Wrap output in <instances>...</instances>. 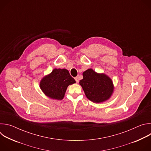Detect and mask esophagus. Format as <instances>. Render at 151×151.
I'll return each mask as SVG.
<instances>
[{
  "instance_id": "obj_1",
  "label": "esophagus",
  "mask_w": 151,
  "mask_h": 151,
  "mask_svg": "<svg viewBox=\"0 0 151 151\" xmlns=\"http://www.w3.org/2000/svg\"><path fill=\"white\" fill-rule=\"evenodd\" d=\"M75 81H76V82L77 83H78V82H79V77H78V76L75 77Z\"/></svg>"
}]
</instances>
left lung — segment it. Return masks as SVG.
I'll return each instance as SVG.
<instances>
[{"label":"left lung","mask_w":151,"mask_h":151,"mask_svg":"<svg viewBox=\"0 0 151 151\" xmlns=\"http://www.w3.org/2000/svg\"><path fill=\"white\" fill-rule=\"evenodd\" d=\"M79 84L87 97L94 103L106 101L114 91L112 80L104 74L97 73L91 69L83 73V79Z\"/></svg>","instance_id":"obj_1"}]
</instances>
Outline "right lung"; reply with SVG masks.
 <instances>
[{
  "label": "right lung",
  "instance_id": "obj_1",
  "mask_svg": "<svg viewBox=\"0 0 151 151\" xmlns=\"http://www.w3.org/2000/svg\"><path fill=\"white\" fill-rule=\"evenodd\" d=\"M69 71L65 69H55L48 75L42 79L40 87L48 97L61 100L63 99L67 88L69 85L75 83Z\"/></svg>",
  "mask_w": 151,
  "mask_h": 151
}]
</instances>
